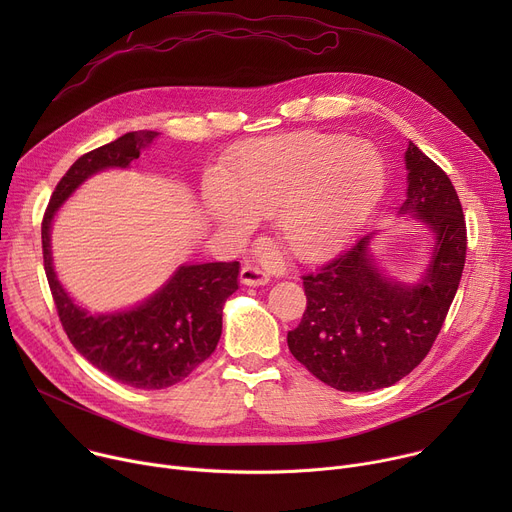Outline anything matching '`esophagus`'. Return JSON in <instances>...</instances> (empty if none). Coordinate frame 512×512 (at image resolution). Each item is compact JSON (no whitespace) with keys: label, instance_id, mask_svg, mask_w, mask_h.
<instances>
[{"label":"esophagus","instance_id":"obj_1","mask_svg":"<svg viewBox=\"0 0 512 512\" xmlns=\"http://www.w3.org/2000/svg\"><path fill=\"white\" fill-rule=\"evenodd\" d=\"M241 283L243 285H267L269 275L263 269L255 267V265H245L241 269Z\"/></svg>","mask_w":512,"mask_h":512}]
</instances>
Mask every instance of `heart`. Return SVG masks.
I'll list each match as a JSON object with an SVG mask.
<instances>
[{
    "instance_id": "b5f03b06",
    "label": "heart",
    "mask_w": 512,
    "mask_h": 512,
    "mask_svg": "<svg viewBox=\"0 0 512 512\" xmlns=\"http://www.w3.org/2000/svg\"><path fill=\"white\" fill-rule=\"evenodd\" d=\"M387 186L375 145L346 133L296 131L255 139L208 178L204 214L229 237L273 216L279 243L302 261H320L348 243Z\"/></svg>"
}]
</instances>
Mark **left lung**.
<instances>
[{"label": "left lung", "mask_w": 512, "mask_h": 512, "mask_svg": "<svg viewBox=\"0 0 512 512\" xmlns=\"http://www.w3.org/2000/svg\"><path fill=\"white\" fill-rule=\"evenodd\" d=\"M401 216L431 235L425 269L413 281L385 273L373 253L377 233L316 273L304 275L308 306L287 346L322 383L344 393L385 389L429 352L454 302L466 261V223L448 174L415 143L405 150Z\"/></svg>", "instance_id": "left-lung-1"}]
</instances>
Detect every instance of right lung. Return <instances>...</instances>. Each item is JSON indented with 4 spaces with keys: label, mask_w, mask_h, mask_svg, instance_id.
Segmentation results:
<instances>
[{
    "label": "right lung",
    "mask_w": 512,
    "mask_h": 512,
    "mask_svg": "<svg viewBox=\"0 0 512 512\" xmlns=\"http://www.w3.org/2000/svg\"><path fill=\"white\" fill-rule=\"evenodd\" d=\"M158 135L131 131L79 158L58 182L42 221L44 269L66 336L93 367L143 391L180 383L214 352L223 332V306L239 289V261L184 263L139 304L93 314L60 283L50 235L60 206L89 178L127 170Z\"/></svg>",
    "instance_id": "add662e5"
}]
</instances>
